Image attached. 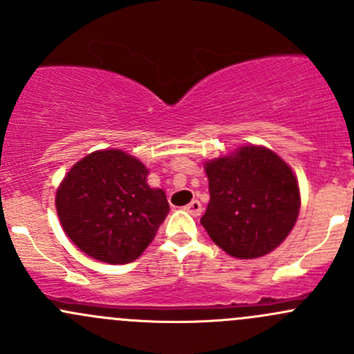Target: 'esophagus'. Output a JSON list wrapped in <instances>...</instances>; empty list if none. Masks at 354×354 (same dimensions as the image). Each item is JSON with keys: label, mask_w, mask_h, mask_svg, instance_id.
Returning <instances> with one entry per match:
<instances>
[{"label": "esophagus", "mask_w": 354, "mask_h": 354, "mask_svg": "<svg viewBox=\"0 0 354 354\" xmlns=\"http://www.w3.org/2000/svg\"><path fill=\"white\" fill-rule=\"evenodd\" d=\"M185 209H187V212H190L194 217H198L200 214H202V203H200L198 200H192Z\"/></svg>", "instance_id": "1"}]
</instances>
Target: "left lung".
I'll return each mask as SVG.
<instances>
[{
  "label": "left lung",
  "instance_id": "8db88e82",
  "mask_svg": "<svg viewBox=\"0 0 354 354\" xmlns=\"http://www.w3.org/2000/svg\"><path fill=\"white\" fill-rule=\"evenodd\" d=\"M210 202L200 223L234 259H259L283 243L301 205L291 166L263 145H241L203 164Z\"/></svg>",
  "mask_w": 354,
  "mask_h": 354
}]
</instances>
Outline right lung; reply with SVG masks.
<instances>
[{"label":"right lung","mask_w":354,"mask_h":354,"mask_svg":"<svg viewBox=\"0 0 354 354\" xmlns=\"http://www.w3.org/2000/svg\"><path fill=\"white\" fill-rule=\"evenodd\" d=\"M147 176V166L120 149L75 162L55 200L66 236L101 262L137 260L169 212L164 190L149 187Z\"/></svg>","instance_id":"add662e5"}]
</instances>
